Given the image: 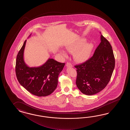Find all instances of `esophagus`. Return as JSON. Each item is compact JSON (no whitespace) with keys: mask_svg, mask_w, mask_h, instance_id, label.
Returning a JSON list of instances; mask_svg holds the SVG:
<instances>
[{"mask_svg":"<svg viewBox=\"0 0 130 130\" xmlns=\"http://www.w3.org/2000/svg\"><path fill=\"white\" fill-rule=\"evenodd\" d=\"M66 66L67 67H72V64L71 63H69V62H67V63H66Z\"/></svg>","mask_w":130,"mask_h":130,"instance_id":"1","label":"esophagus"}]
</instances>
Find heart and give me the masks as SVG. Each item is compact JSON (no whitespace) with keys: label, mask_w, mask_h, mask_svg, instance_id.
Returning a JSON list of instances; mask_svg holds the SVG:
<instances>
[{"label":"heart","mask_w":130,"mask_h":130,"mask_svg":"<svg viewBox=\"0 0 130 130\" xmlns=\"http://www.w3.org/2000/svg\"><path fill=\"white\" fill-rule=\"evenodd\" d=\"M86 40L84 38H79L72 44L66 46L67 50L71 53H73L75 60L77 62L86 61L91 54L93 49V45L90 43H86ZM60 53L64 57L67 56L66 53L61 50Z\"/></svg>","instance_id":"heart-1"}]
</instances>
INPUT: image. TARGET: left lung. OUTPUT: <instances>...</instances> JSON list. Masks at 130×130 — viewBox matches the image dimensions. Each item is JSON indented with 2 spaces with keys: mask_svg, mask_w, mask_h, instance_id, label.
<instances>
[{
  "mask_svg": "<svg viewBox=\"0 0 130 130\" xmlns=\"http://www.w3.org/2000/svg\"><path fill=\"white\" fill-rule=\"evenodd\" d=\"M101 42L93 55L82 64L76 65L77 88L83 94L92 95L105 88L115 67L113 50L109 42L101 34Z\"/></svg>",
  "mask_w": 130,
  "mask_h": 130,
  "instance_id": "left-lung-1",
  "label": "left lung"
}]
</instances>
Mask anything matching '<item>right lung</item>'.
Returning <instances> with one entry per match:
<instances>
[{
    "instance_id": "1",
    "label": "right lung",
    "mask_w": 130,
    "mask_h": 130,
    "mask_svg": "<svg viewBox=\"0 0 130 130\" xmlns=\"http://www.w3.org/2000/svg\"><path fill=\"white\" fill-rule=\"evenodd\" d=\"M26 42V40L17 55L15 68L17 79L20 84L31 94L39 97L47 96L57 88L58 76L65 64L49 58L41 66L29 67L24 59Z\"/></svg>"
}]
</instances>
